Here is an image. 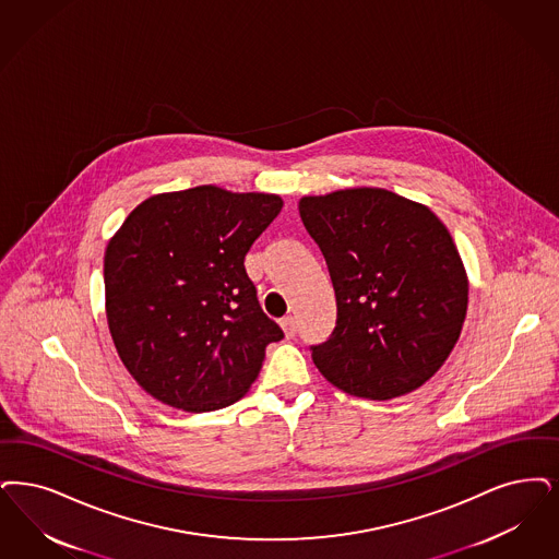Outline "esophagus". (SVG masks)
<instances>
[{"label":"esophagus","instance_id":"1","mask_svg":"<svg viewBox=\"0 0 559 559\" xmlns=\"http://www.w3.org/2000/svg\"><path fill=\"white\" fill-rule=\"evenodd\" d=\"M281 329L285 331V335L295 336V333H297V322H295V318H293V316L283 318V320H281Z\"/></svg>","mask_w":559,"mask_h":559}]
</instances>
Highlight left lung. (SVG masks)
Listing matches in <instances>:
<instances>
[{"mask_svg": "<svg viewBox=\"0 0 559 559\" xmlns=\"http://www.w3.org/2000/svg\"><path fill=\"white\" fill-rule=\"evenodd\" d=\"M336 297L312 359L336 389L374 402L416 391L445 364L468 310V274L445 224L379 187L299 200Z\"/></svg>", "mask_w": 559, "mask_h": 559, "instance_id": "obj_1", "label": "left lung"}]
</instances>
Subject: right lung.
I'll return each instance as SVG.
<instances>
[{
    "label": "right lung",
    "instance_id": "right-lung-1",
    "mask_svg": "<svg viewBox=\"0 0 559 559\" xmlns=\"http://www.w3.org/2000/svg\"><path fill=\"white\" fill-rule=\"evenodd\" d=\"M281 207L272 193L201 185L141 201L116 230L104 255L108 326L157 402L212 412L258 379L283 331L258 304L246 255Z\"/></svg>",
    "mask_w": 559,
    "mask_h": 559
}]
</instances>
